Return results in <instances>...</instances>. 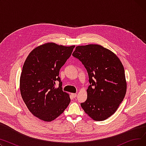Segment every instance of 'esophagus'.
<instances>
[{
    "label": "esophagus",
    "instance_id": "esophagus-1",
    "mask_svg": "<svg viewBox=\"0 0 146 146\" xmlns=\"http://www.w3.org/2000/svg\"><path fill=\"white\" fill-rule=\"evenodd\" d=\"M71 95H72V96L73 98H76V96H77V95H76V94H72Z\"/></svg>",
    "mask_w": 146,
    "mask_h": 146
}]
</instances>
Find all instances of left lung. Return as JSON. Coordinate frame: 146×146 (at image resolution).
Segmentation results:
<instances>
[{
  "mask_svg": "<svg viewBox=\"0 0 146 146\" xmlns=\"http://www.w3.org/2000/svg\"><path fill=\"white\" fill-rule=\"evenodd\" d=\"M73 56L85 66L90 85L82 108L95 121H104L118 109L127 90L125 71L118 57L97 44L78 46Z\"/></svg>",
  "mask_w": 146,
  "mask_h": 146,
  "instance_id": "left-lung-1",
  "label": "left lung"
}]
</instances>
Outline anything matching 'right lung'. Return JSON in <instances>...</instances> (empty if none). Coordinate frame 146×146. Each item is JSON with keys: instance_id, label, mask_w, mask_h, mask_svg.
<instances>
[{"instance_id": "right-lung-1", "label": "right lung", "mask_w": 146, "mask_h": 146, "mask_svg": "<svg viewBox=\"0 0 146 146\" xmlns=\"http://www.w3.org/2000/svg\"><path fill=\"white\" fill-rule=\"evenodd\" d=\"M74 45L47 43L34 48L27 57L20 78L22 98L34 116L44 121L57 118L70 102L63 91L60 69L71 56ZM59 82L55 87V82Z\"/></svg>"}]
</instances>
